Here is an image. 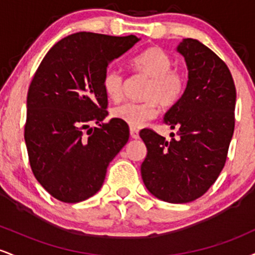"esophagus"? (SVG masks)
<instances>
[{"label":"esophagus","instance_id":"esophagus-1","mask_svg":"<svg viewBox=\"0 0 255 255\" xmlns=\"http://www.w3.org/2000/svg\"><path fill=\"white\" fill-rule=\"evenodd\" d=\"M129 131H130V136L133 137V139H137V137H139V129H136V128L134 127H130Z\"/></svg>","mask_w":255,"mask_h":255}]
</instances>
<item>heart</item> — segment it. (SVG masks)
Here are the masks:
<instances>
[{"label":"heart","mask_w":255,"mask_h":255,"mask_svg":"<svg viewBox=\"0 0 255 255\" xmlns=\"http://www.w3.org/2000/svg\"><path fill=\"white\" fill-rule=\"evenodd\" d=\"M174 60L162 48H150L130 61L134 73L147 78L141 92L142 102H128L114 108V119L134 128L142 127L157 116L159 105L170 108L180 101L186 90V75L172 68ZM103 90L113 102L121 101L124 96L125 77L119 69L108 68L103 75Z\"/></svg>","instance_id":"heart-1"}]
</instances>
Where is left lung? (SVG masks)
<instances>
[{
  "label": "left lung",
  "mask_w": 255,
  "mask_h": 255,
  "mask_svg": "<svg viewBox=\"0 0 255 255\" xmlns=\"http://www.w3.org/2000/svg\"><path fill=\"white\" fill-rule=\"evenodd\" d=\"M177 51L188 67V83L163 124L178 136L171 133L166 141L150 128L140 130L147 147L141 177L154 197L183 204L204 195L224 168L235 128L236 89L224 61L203 43L186 38Z\"/></svg>",
  "instance_id": "obj_1"
}]
</instances>
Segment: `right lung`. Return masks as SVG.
Masks as SVG:
<instances>
[{
    "mask_svg": "<svg viewBox=\"0 0 255 255\" xmlns=\"http://www.w3.org/2000/svg\"><path fill=\"white\" fill-rule=\"evenodd\" d=\"M139 38L79 32L57 42L27 92L25 142L34 177L63 203L95 195L107 168L127 144V124L108 115L103 75ZM91 123L97 128H89Z\"/></svg>",
    "mask_w": 255,
    "mask_h": 255,
    "instance_id": "add662e5",
    "label": "right lung"
}]
</instances>
